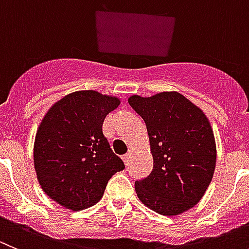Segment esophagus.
<instances>
[{
    "instance_id": "esophagus-1",
    "label": "esophagus",
    "mask_w": 249,
    "mask_h": 249,
    "mask_svg": "<svg viewBox=\"0 0 249 249\" xmlns=\"http://www.w3.org/2000/svg\"><path fill=\"white\" fill-rule=\"evenodd\" d=\"M123 161H124L125 165H127V163H129V154H126V155L123 156Z\"/></svg>"
}]
</instances>
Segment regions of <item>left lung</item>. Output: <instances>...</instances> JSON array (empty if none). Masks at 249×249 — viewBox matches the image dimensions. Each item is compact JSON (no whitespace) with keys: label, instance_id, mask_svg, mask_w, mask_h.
Segmentation results:
<instances>
[{"label":"left lung","instance_id":"obj_1","mask_svg":"<svg viewBox=\"0 0 249 249\" xmlns=\"http://www.w3.org/2000/svg\"><path fill=\"white\" fill-rule=\"evenodd\" d=\"M127 102L146 124L154 160L151 174L135 182L139 200L165 216L187 211L202 198L216 167L207 116L178 91L131 95Z\"/></svg>","mask_w":249,"mask_h":249}]
</instances>
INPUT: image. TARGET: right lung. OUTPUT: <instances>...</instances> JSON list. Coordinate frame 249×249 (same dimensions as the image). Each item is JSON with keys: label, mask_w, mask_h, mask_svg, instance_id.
Listing matches in <instances>:
<instances>
[{"label": "right lung", "mask_w": 249, "mask_h": 249, "mask_svg": "<svg viewBox=\"0 0 249 249\" xmlns=\"http://www.w3.org/2000/svg\"><path fill=\"white\" fill-rule=\"evenodd\" d=\"M119 98L95 90L71 93L51 107L36 134L33 161L49 198L71 210L91 207L110 178L125 165L103 134L105 116Z\"/></svg>", "instance_id": "obj_1"}]
</instances>
